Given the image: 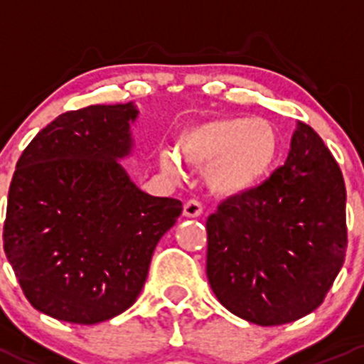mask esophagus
I'll list each match as a JSON object with an SVG mask.
<instances>
[{
  "label": "esophagus",
  "instance_id": "34e87169",
  "mask_svg": "<svg viewBox=\"0 0 364 364\" xmlns=\"http://www.w3.org/2000/svg\"><path fill=\"white\" fill-rule=\"evenodd\" d=\"M200 215H203V204L199 200L192 199L183 205V216H186V218H197Z\"/></svg>",
  "mask_w": 364,
  "mask_h": 364
}]
</instances>
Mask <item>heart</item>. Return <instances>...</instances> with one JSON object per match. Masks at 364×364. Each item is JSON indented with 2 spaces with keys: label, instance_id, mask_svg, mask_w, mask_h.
Masks as SVG:
<instances>
[{
  "label": "heart",
  "instance_id": "obj_1",
  "mask_svg": "<svg viewBox=\"0 0 364 364\" xmlns=\"http://www.w3.org/2000/svg\"><path fill=\"white\" fill-rule=\"evenodd\" d=\"M178 155L190 167L204 171V183L213 196L236 199L259 188L274 171L280 134L262 117H211L179 134ZM161 167L176 178L183 174L174 153L161 155Z\"/></svg>",
  "mask_w": 364,
  "mask_h": 364
}]
</instances>
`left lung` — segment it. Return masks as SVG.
Masks as SVG:
<instances>
[{
	"label": "left lung",
	"mask_w": 364,
	"mask_h": 364,
	"mask_svg": "<svg viewBox=\"0 0 364 364\" xmlns=\"http://www.w3.org/2000/svg\"><path fill=\"white\" fill-rule=\"evenodd\" d=\"M345 183L317 132L297 121L287 161L205 222V274L220 303L259 326H280L324 301L347 250Z\"/></svg>",
	"instance_id": "1"
}]
</instances>
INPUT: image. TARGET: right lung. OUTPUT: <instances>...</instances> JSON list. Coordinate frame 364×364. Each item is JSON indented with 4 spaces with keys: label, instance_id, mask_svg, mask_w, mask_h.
Segmentation results:
<instances>
[{
    "label": "right lung",
    "instance_id": "add662e5",
    "mask_svg": "<svg viewBox=\"0 0 364 364\" xmlns=\"http://www.w3.org/2000/svg\"><path fill=\"white\" fill-rule=\"evenodd\" d=\"M132 104L68 111L36 134L9 190L3 248L29 303L72 324H97L135 303L181 200L137 188Z\"/></svg>",
    "mask_w": 364,
    "mask_h": 364
}]
</instances>
